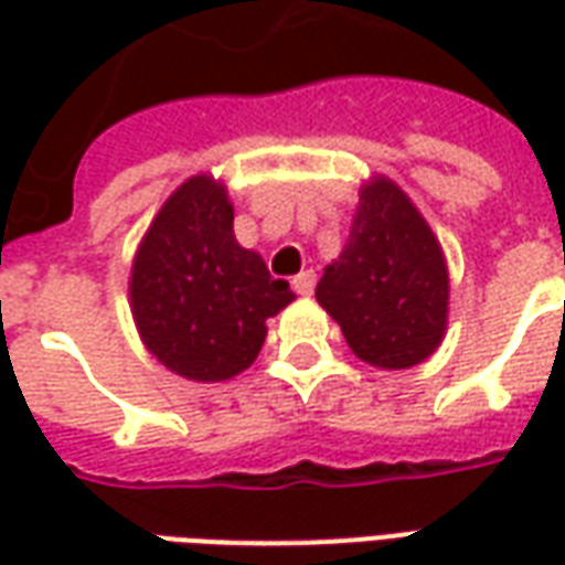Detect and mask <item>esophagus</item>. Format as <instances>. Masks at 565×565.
<instances>
[{
  "mask_svg": "<svg viewBox=\"0 0 565 565\" xmlns=\"http://www.w3.org/2000/svg\"><path fill=\"white\" fill-rule=\"evenodd\" d=\"M315 281H318V278H315V271L311 269L299 271V275L294 278V290L299 296H311L315 294Z\"/></svg>",
  "mask_w": 565,
  "mask_h": 565,
  "instance_id": "esophagus-1",
  "label": "esophagus"
}]
</instances>
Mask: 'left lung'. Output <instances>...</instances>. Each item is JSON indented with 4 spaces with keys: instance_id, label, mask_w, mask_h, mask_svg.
Instances as JSON below:
<instances>
[{
    "instance_id": "8db88e82",
    "label": "left lung",
    "mask_w": 565,
    "mask_h": 565,
    "mask_svg": "<svg viewBox=\"0 0 565 565\" xmlns=\"http://www.w3.org/2000/svg\"><path fill=\"white\" fill-rule=\"evenodd\" d=\"M318 302L375 369H412L448 330V263L424 214L384 174L360 186L351 235L320 278Z\"/></svg>"
}]
</instances>
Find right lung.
<instances>
[{
	"instance_id": "1",
	"label": "right lung",
	"mask_w": 565,
	"mask_h": 565,
	"mask_svg": "<svg viewBox=\"0 0 565 565\" xmlns=\"http://www.w3.org/2000/svg\"><path fill=\"white\" fill-rule=\"evenodd\" d=\"M296 296L257 250L235 242L233 202L214 174H193L162 202L129 271L141 342L186 381H230L257 360L266 320Z\"/></svg>"
}]
</instances>
